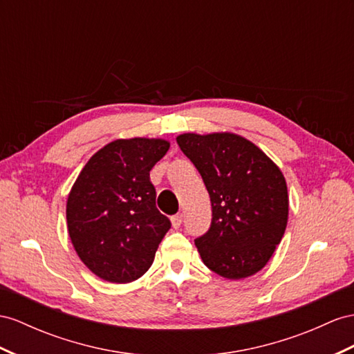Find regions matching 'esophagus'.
I'll list each match as a JSON object with an SVG mask.
<instances>
[{
    "label": "esophagus",
    "mask_w": 354,
    "mask_h": 354,
    "mask_svg": "<svg viewBox=\"0 0 354 354\" xmlns=\"http://www.w3.org/2000/svg\"><path fill=\"white\" fill-rule=\"evenodd\" d=\"M171 225H174V229H179L180 224H183V214H176L170 218Z\"/></svg>",
    "instance_id": "1"
}]
</instances>
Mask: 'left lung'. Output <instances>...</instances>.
Instances as JSON below:
<instances>
[{"label":"left lung","mask_w":354,"mask_h":354,"mask_svg":"<svg viewBox=\"0 0 354 354\" xmlns=\"http://www.w3.org/2000/svg\"><path fill=\"white\" fill-rule=\"evenodd\" d=\"M176 142L201 171L211 197V227L194 241L203 263L227 279L257 274L287 227L283 171L254 143L234 133H184Z\"/></svg>","instance_id":"obj_1"}]
</instances>
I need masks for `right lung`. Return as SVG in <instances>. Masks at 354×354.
Wrapping results in <instances>:
<instances>
[{"instance_id":"obj_1","label":"right lung","mask_w":354,"mask_h":354,"mask_svg":"<svg viewBox=\"0 0 354 354\" xmlns=\"http://www.w3.org/2000/svg\"><path fill=\"white\" fill-rule=\"evenodd\" d=\"M169 148L166 139H116L80 170L67 198V230L98 278L127 284L151 268L170 221L157 209L149 171Z\"/></svg>"}]
</instances>
